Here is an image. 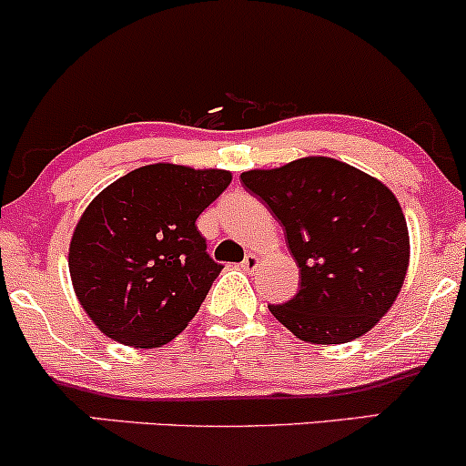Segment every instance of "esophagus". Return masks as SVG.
Returning <instances> with one entry per match:
<instances>
[{"mask_svg": "<svg viewBox=\"0 0 466 466\" xmlns=\"http://www.w3.org/2000/svg\"><path fill=\"white\" fill-rule=\"evenodd\" d=\"M259 266V255H255V253H248L247 255V259L242 261V268L244 270H255Z\"/></svg>", "mask_w": 466, "mask_h": 466, "instance_id": "1", "label": "esophagus"}]
</instances>
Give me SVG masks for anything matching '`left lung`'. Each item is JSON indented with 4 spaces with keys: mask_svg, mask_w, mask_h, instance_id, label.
<instances>
[{
    "mask_svg": "<svg viewBox=\"0 0 466 466\" xmlns=\"http://www.w3.org/2000/svg\"><path fill=\"white\" fill-rule=\"evenodd\" d=\"M250 196L284 227L301 289L268 306L306 343L363 337L396 301L410 266V231L390 187L328 156L242 174Z\"/></svg>",
    "mask_w": 466,
    "mask_h": 466,
    "instance_id": "left-lung-1",
    "label": "left lung"
}]
</instances>
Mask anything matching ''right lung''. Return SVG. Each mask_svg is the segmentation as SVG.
Returning <instances> with one entry per match:
<instances>
[{"label":"right lung","instance_id":"obj_1","mask_svg":"<svg viewBox=\"0 0 466 466\" xmlns=\"http://www.w3.org/2000/svg\"><path fill=\"white\" fill-rule=\"evenodd\" d=\"M231 180L227 169L154 163L87 205L67 266L78 303L106 337L160 348L189 326L222 270L196 219Z\"/></svg>","mask_w":466,"mask_h":466}]
</instances>
